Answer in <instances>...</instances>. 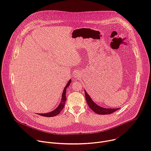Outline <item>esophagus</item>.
<instances>
[{"label": "esophagus", "instance_id": "34e87169", "mask_svg": "<svg viewBox=\"0 0 151 151\" xmlns=\"http://www.w3.org/2000/svg\"><path fill=\"white\" fill-rule=\"evenodd\" d=\"M73 76H74V77L76 78H78L80 77V74L79 72H77V71L74 72V74H73Z\"/></svg>", "mask_w": 151, "mask_h": 151}]
</instances>
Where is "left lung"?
<instances>
[{
  "label": "left lung",
  "mask_w": 151,
  "mask_h": 151,
  "mask_svg": "<svg viewBox=\"0 0 151 151\" xmlns=\"http://www.w3.org/2000/svg\"><path fill=\"white\" fill-rule=\"evenodd\" d=\"M84 92H85L86 99V101H87V103L88 106L93 111H94L95 113H96L98 114H102V115L111 114L119 109V108H115V109L114 108H112V109L104 108L101 106H99L92 100V99L90 98L89 95L86 92V90H84Z\"/></svg>",
  "instance_id": "left-lung-1"
}]
</instances>
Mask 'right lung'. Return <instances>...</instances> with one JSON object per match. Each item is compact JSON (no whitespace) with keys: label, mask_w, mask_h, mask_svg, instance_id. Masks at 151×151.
<instances>
[{"label":"right lung","mask_w":151,"mask_h":151,"mask_svg":"<svg viewBox=\"0 0 151 151\" xmlns=\"http://www.w3.org/2000/svg\"><path fill=\"white\" fill-rule=\"evenodd\" d=\"M71 82V80H70L68 82V83L67 84L66 86L65 87V88L64 89L63 93V95H62V99H61V102H60V104L59 105V106L55 110H53L52 112L46 113V114H39L40 115H42V116H46V117H51V116H56V115H58L60 113V112H61L63 109V108L65 106V104L66 99H67L66 96H65V95H66V89L70 86Z\"/></svg>","instance_id":"obj_1"}]
</instances>
